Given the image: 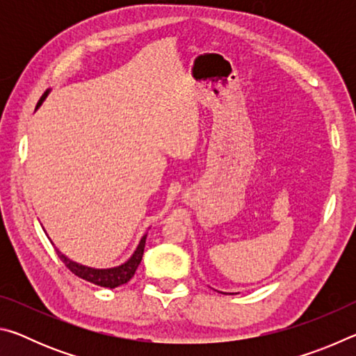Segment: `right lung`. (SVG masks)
Returning a JSON list of instances; mask_svg holds the SVG:
<instances>
[{
  "instance_id": "add662e5",
  "label": "right lung",
  "mask_w": 356,
  "mask_h": 356,
  "mask_svg": "<svg viewBox=\"0 0 356 356\" xmlns=\"http://www.w3.org/2000/svg\"><path fill=\"white\" fill-rule=\"evenodd\" d=\"M47 92H44L42 95L38 106L44 102V99L47 97ZM146 237L147 234L141 238L140 245H138L136 251L134 252V256H131L127 262L119 265V267H114V268H91V267H84V265L76 264L74 261H70V259L65 257L61 251H58V256L61 261L65 264V267H67L72 273L76 275L78 278H83L84 281H89L92 282V284H97L102 287H119L125 284V282H129L131 280V276L135 275L138 265L141 264V259H143V252H144V245H146Z\"/></svg>"
}]
</instances>
